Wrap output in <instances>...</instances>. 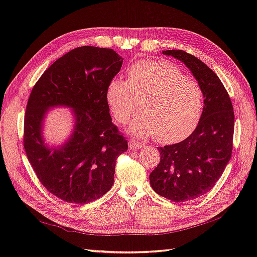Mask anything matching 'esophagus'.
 I'll return each mask as SVG.
<instances>
[{
    "mask_svg": "<svg viewBox=\"0 0 257 257\" xmlns=\"http://www.w3.org/2000/svg\"><path fill=\"white\" fill-rule=\"evenodd\" d=\"M128 144H129V148L132 149V150H137V149H140L141 148V145L140 143H138L137 140H133V139H130L129 141H128Z\"/></svg>",
    "mask_w": 257,
    "mask_h": 257,
    "instance_id": "34e87169",
    "label": "esophagus"
}]
</instances>
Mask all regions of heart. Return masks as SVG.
<instances>
[{
	"label": "heart",
	"mask_w": 257,
	"mask_h": 257,
	"mask_svg": "<svg viewBox=\"0 0 257 257\" xmlns=\"http://www.w3.org/2000/svg\"><path fill=\"white\" fill-rule=\"evenodd\" d=\"M106 102L118 123H127L138 110L144 112L130 124L137 137H158L171 144L187 138L198 124L203 95L194 78L165 61L145 59L128 69V81L112 78L107 84Z\"/></svg>",
	"instance_id": "1"
}]
</instances>
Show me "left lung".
I'll use <instances>...</instances> for the list:
<instances>
[{
    "mask_svg": "<svg viewBox=\"0 0 257 257\" xmlns=\"http://www.w3.org/2000/svg\"><path fill=\"white\" fill-rule=\"evenodd\" d=\"M162 53L184 63L204 97L194 132L181 143L158 148L161 159L150 173V184L158 194L184 202L209 192L224 171L232 156L234 111L225 87L203 62L181 50Z\"/></svg>",
    "mask_w": 257,
    "mask_h": 257,
    "instance_id": "left-lung-1",
    "label": "left lung"
}]
</instances>
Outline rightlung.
<instances>
[{"label": "right lung", "instance_id": "right-lung-1", "mask_svg": "<svg viewBox=\"0 0 257 257\" xmlns=\"http://www.w3.org/2000/svg\"><path fill=\"white\" fill-rule=\"evenodd\" d=\"M122 61L111 48H74L54 62L31 91L24 118L27 159L48 192L68 203H89L108 192L117 158L128 149L105 98ZM57 105L74 110V132L64 145L48 147L41 136L42 120Z\"/></svg>", "mask_w": 257, "mask_h": 257}]
</instances>
